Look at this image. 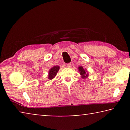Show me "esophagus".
<instances>
[{
  "instance_id": "obj_1",
  "label": "esophagus",
  "mask_w": 130,
  "mask_h": 130,
  "mask_svg": "<svg viewBox=\"0 0 130 130\" xmlns=\"http://www.w3.org/2000/svg\"><path fill=\"white\" fill-rule=\"evenodd\" d=\"M71 63H67V64H66V67H68V68H70L71 67Z\"/></svg>"
}]
</instances>
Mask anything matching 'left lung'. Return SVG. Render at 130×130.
I'll return each instance as SVG.
<instances>
[{
  "label": "left lung",
  "mask_w": 130,
  "mask_h": 130,
  "mask_svg": "<svg viewBox=\"0 0 130 130\" xmlns=\"http://www.w3.org/2000/svg\"><path fill=\"white\" fill-rule=\"evenodd\" d=\"M78 69H79V71L80 72V74L82 76L83 78L87 77H88V74L86 73V71H85V69H84L83 67H78Z\"/></svg>",
  "instance_id": "obj_1"
}]
</instances>
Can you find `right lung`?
Instances as JSON below:
<instances>
[{
  "label": "right lung",
  "mask_w": 130,
  "mask_h": 130,
  "mask_svg": "<svg viewBox=\"0 0 130 130\" xmlns=\"http://www.w3.org/2000/svg\"><path fill=\"white\" fill-rule=\"evenodd\" d=\"M59 69H60V67H58V66H55V67L51 68L49 70V75H48L49 79L52 80V79L53 78L56 76V74L57 73V72L59 70Z\"/></svg>",
  "instance_id": "add662e5"
}]
</instances>
